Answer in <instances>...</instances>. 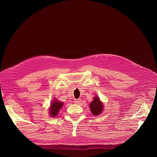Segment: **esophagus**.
<instances>
[{"instance_id": "1", "label": "esophagus", "mask_w": 157, "mask_h": 157, "mask_svg": "<svg viewBox=\"0 0 157 157\" xmlns=\"http://www.w3.org/2000/svg\"><path fill=\"white\" fill-rule=\"evenodd\" d=\"M74 102L76 104H79L81 102V98H78V99H75V100H74Z\"/></svg>"}]
</instances>
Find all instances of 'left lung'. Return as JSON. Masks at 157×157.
<instances>
[{
    "instance_id": "8db88e82",
    "label": "left lung",
    "mask_w": 157,
    "mask_h": 157,
    "mask_svg": "<svg viewBox=\"0 0 157 157\" xmlns=\"http://www.w3.org/2000/svg\"><path fill=\"white\" fill-rule=\"evenodd\" d=\"M90 108L91 112L95 116H96V115H99L102 113V111L103 110L102 103L100 101L99 98L97 96H96L94 98V101L90 103Z\"/></svg>"
}]
</instances>
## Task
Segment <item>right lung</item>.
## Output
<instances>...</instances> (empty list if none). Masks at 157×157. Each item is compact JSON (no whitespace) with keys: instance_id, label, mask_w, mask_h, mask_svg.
I'll return each instance as SVG.
<instances>
[{"instance_id":"add662e5","label":"right lung","mask_w":157,"mask_h":157,"mask_svg":"<svg viewBox=\"0 0 157 157\" xmlns=\"http://www.w3.org/2000/svg\"><path fill=\"white\" fill-rule=\"evenodd\" d=\"M55 101L52 102L51 104V107H50V109H49V111H50V116L52 117H56V115L59 113L60 109L63 105V102L58 101L57 100L54 99Z\"/></svg>"}]
</instances>
